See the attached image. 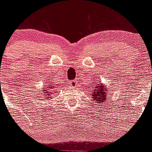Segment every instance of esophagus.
Instances as JSON below:
<instances>
[{
    "label": "esophagus",
    "mask_w": 152,
    "mask_h": 152,
    "mask_svg": "<svg viewBox=\"0 0 152 152\" xmlns=\"http://www.w3.org/2000/svg\"><path fill=\"white\" fill-rule=\"evenodd\" d=\"M76 84H77V80H72L69 81V85L71 86V87H72V88H75V86H76Z\"/></svg>",
    "instance_id": "esophagus-1"
}]
</instances>
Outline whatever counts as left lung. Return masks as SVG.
Listing matches in <instances>:
<instances>
[{
    "label": "left lung",
    "instance_id": "obj_1",
    "mask_svg": "<svg viewBox=\"0 0 152 152\" xmlns=\"http://www.w3.org/2000/svg\"><path fill=\"white\" fill-rule=\"evenodd\" d=\"M99 85V84H97ZM107 89L103 88V87L101 86H97L95 87L94 91L92 93L93 94V97H94V100H97V103H103L106 102V92Z\"/></svg>",
    "mask_w": 152,
    "mask_h": 152
}]
</instances>
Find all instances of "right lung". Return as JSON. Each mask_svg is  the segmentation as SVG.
I'll list each match as a JSON object with an SVG mask.
<instances>
[{"mask_svg":"<svg viewBox=\"0 0 152 152\" xmlns=\"http://www.w3.org/2000/svg\"><path fill=\"white\" fill-rule=\"evenodd\" d=\"M47 88H52H52H53V87H52V86H51V87H47ZM45 91V93H47L46 90H45V91ZM45 93H44V94H45ZM49 94H46V96H49ZM48 98H49V97H48Z\"/></svg>","mask_w":152,"mask_h":152,"instance_id":"obj_1","label":"right lung"}]
</instances>
